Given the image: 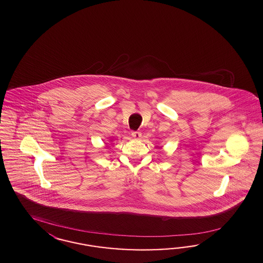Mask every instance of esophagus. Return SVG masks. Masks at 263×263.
Wrapping results in <instances>:
<instances>
[{"label": "esophagus", "instance_id": "obj_1", "mask_svg": "<svg viewBox=\"0 0 263 263\" xmlns=\"http://www.w3.org/2000/svg\"><path fill=\"white\" fill-rule=\"evenodd\" d=\"M131 135H132V137H133L134 139H140L141 136H142V133L139 132V131H133V132L131 133Z\"/></svg>", "mask_w": 263, "mask_h": 263}]
</instances>
